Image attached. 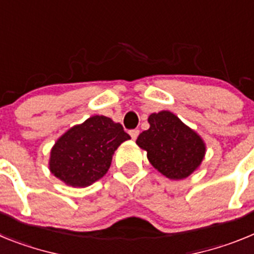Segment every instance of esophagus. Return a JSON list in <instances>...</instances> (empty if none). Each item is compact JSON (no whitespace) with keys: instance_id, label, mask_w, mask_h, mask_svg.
Segmentation results:
<instances>
[{"instance_id":"1","label":"esophagus","mask_w":254,"mask_h":254,"mask_svg":"<svg viewBox=\"0 0 254 254\" xmlns=\"http://www.w3.org/2000/svg\"><path fill=\"white\" fill-rule=\"evenodd\" d=\"M129 134H131L132 140H136L138 137V134H140V131L138 129H132V131H129Z\"/></svg>"}]
</instances>
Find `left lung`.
<instances>
[{"label":"left lung","instance_id":"1","mask_svg":"<svg viewBox=\"0 0 254 254\" xmlns=\"http://www.w3.org/2000/svg\"><path fill=\"white\" fill-rule=\"evenodd\" d=\"M150 128L140 133L136 143L147 152V159L164 177L181 181L202 164L206 143L194 129L169 111L150 114Z\"/></svg>","mask_w":254,"mask_h":254}]
</instances>
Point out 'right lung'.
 <instances>
[{"mask_svg":"<svg viewBox=\"0 0 254 254\" xmlns=\"http://www.w3.org/2000/svg\"><path fill=\"white\" fill-rule=\"evenodd\" d=\"M129 138L121 123L105 116H93L56 141L49 170L69 187H89L107 174L114 151Z\"/></svg>","mask_w":254,"mask_h":254,"instance_id":"add662e5","label":"right lung"}]
</instances>
